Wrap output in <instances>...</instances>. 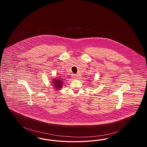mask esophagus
Masks as SVG:
<instances>
[{"label": "esophagus", "mask_w": 147, "mask_h": 147, "mask_svg": "<svg viewBox=\"0 0 147 147\" xmlns=\"http://www.w3.org/2000/svg\"><path fill=\"white\" fill-rule=\"evenodd\" d=\"M73 78H78V76H77V75H75V74H74L73 76Z\"/></svg>", "instance_id": "esophagus-1"}]
</instances>
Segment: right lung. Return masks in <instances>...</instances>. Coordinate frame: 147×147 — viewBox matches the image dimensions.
<instances>
[{
    "label": "right lung",
    "instance_id": "add662e5",
    "mask_svg": "<svg viewBox=\"0 0 147 147\" xmlns=\"http://www.w3.org/2000/svg\"><path fill=\"white\" fill-rule=\"evenodd\" d=\"M51 81L50 83H51V85L53 86L55 89L57 90H60L62 89L63 86V83L64 79L62 78H59L58 77H57L56 78H53L51 79Z\"/></svg>",
    "mask_w": 147,
    "mask_h": 147
}]
</instances>
